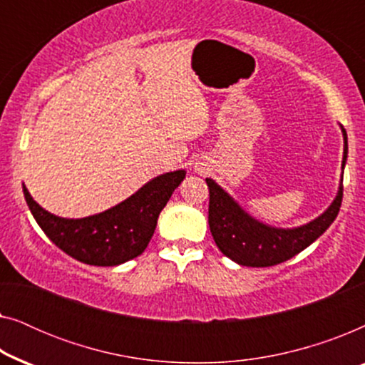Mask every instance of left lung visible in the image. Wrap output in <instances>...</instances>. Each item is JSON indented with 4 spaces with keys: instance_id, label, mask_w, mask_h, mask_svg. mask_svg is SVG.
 I'll use <instances>...</instances> for the list:
<instances>
[{
    "instance_id": "obj_1",
    "label": "left lung",
    "mask_w": 365,
    "mask_h": 365,
    "mask_svg": "<svg viewBox=\"0 0 365 365\" xmlns=\"http://www.w3.org/2000/svg\"><path fill=\"white\" fill-rule=\"evenodd\" d=\"M342 129L344 156L342 173L347 161V133ZM209 187V229L224 256L239 266L269 267L291 259L311 246L337 217L342 202V178L337 196L331 206L314 221L304 226L282 229L267 226L244 211L212 179H206Z\"/></svg>"
}]
</instances>
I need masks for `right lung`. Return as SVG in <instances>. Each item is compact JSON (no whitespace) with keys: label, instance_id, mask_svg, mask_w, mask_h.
Instances as JSON below:
<instances>
[{"label":"right lung","instance_id":"obj_1","mask_svg":"<svg viewBox=\"0 0 365 365\" xmlns=\"http://www.w3.org/2000/svg\"><path fill=\"white\" fill-rule=\"evenodd\" d=\"M186 171L166 173L108 211L83 219H66L48 212L23 184L26 204L38 226L56 246L89 266H119L144 252L156 229L159 212Z\"/></svg>","mask_w":365,"mask_h":365}]
</instances>
